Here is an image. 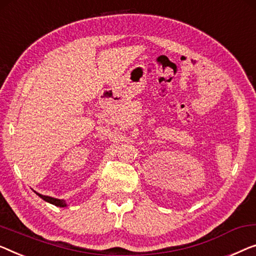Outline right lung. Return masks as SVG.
Returning <instances> with one entry per match:
<instances>
[{"label": "right lung", "instance_id": "add662e5", "mask_svg": "<svg viewBox=\"0 0 256 256\" xmlns=\"http://www.w3.org/2000/svg\"><path fill=\"white\" fill-rule=\"evenodd\" d=\"M36 195L40 196L42 200H45L46 202L48 203H52V204L56 206H61V208H64V206H66V203L64 200H58V198H50V196H46V195H42L39 194V192H36Z\"/></svg>", "mask_w": 256, "mask_h": 256}]
</instances>
